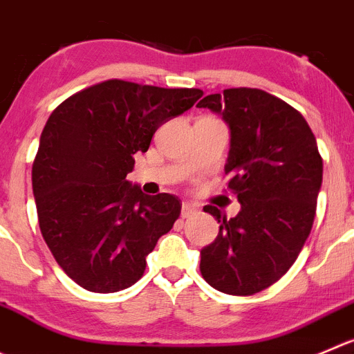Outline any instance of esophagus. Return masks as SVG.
<instances>
[{
    "mask_svg": "<svg viewBox=\"0 0 354 354\" xmlns=\"http://www.w3.org/2000/svg\"><path fill=\"white\" fill-rule=\"evenodd\" d=\"M194 212H196V207H194L193 203H187V201H184V203H183V212H180V215H183L184 218H187L191 214H194Z\"/></svg>",
    "mask_w": 354,
    "mask_h": 354,
    "instance_id": "obj_1",
    "label": "esophagus"
}]
</instances>
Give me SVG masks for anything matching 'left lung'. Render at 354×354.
<instances>
[{
  "mask_svg": "<svg viewBox=\"0 0 354 354\" xmlns=\"http://www.w3.org/2000/svg\"><path fill=\"white\" fill-rule=\"evenodd\" d=\"M196 107L218 113L230 124L224 171L241 210L225 218L212 205L218 234L201 250L200 271L210 287L254 295L290 269L304 247L316 214L323 160L297 109L259 88H227Z\"/></svg>",
  "mask_w": 354,
  "mask_h": 354,
  "instance_id": "8db88e82",
  "label": "left lung"
}]
</instances>
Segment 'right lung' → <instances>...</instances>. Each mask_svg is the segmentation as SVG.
I'll return each instance as SVG.
<instances>
[{"instance_id": "1", "label": "right lung", "mask_w": 354, "mask_h": 354, "mask_svg": "<svg viewBox=\"0 0 354 354\" xmlns=\"http://www.w3.org/2000/svg\"><path fill=\"white\" fill-rule=\"evenodd\" d=\"M203 92L107 80L64 100L46 121L32 163L39 230L57 264L80 287H132L146 257L180 215L174 194L149 196L127 180L160 124Z\"/></svg>"}]
</instances>
